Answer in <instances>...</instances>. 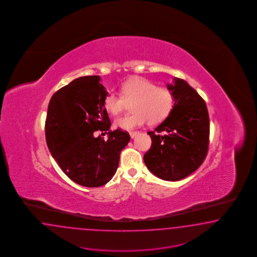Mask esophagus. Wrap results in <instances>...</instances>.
<instances>
[{
    "mask_svg": "<svg viewBox=\"0 0 257 257\" xmlns=\"http://www.w3.org/2000/svg\"><path fill=\"white\" fill-rule=\"evenodd\" d=\"M138 134H139V132H137V131H134V132H130V136H131V138H132V139H134V138H135V137H136Z\"/></svg>",
    "mask_w": 257,
    "mask_h": 257,
    "instance_id": "obj_1",
    "label": "esophagus"
}]
</instances>
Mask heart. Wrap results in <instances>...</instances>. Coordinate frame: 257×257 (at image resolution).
<instances>
[{
	"label": "heart",
	"mask_w": 257,
	"mask_h": 257,
	"mask_svg": "<svg viewBox=\"0 0 257 257\" xmlns=\"http://www.w3.org/2000/svg\"><path fill=\"white\" fill-rule=\"evenodd\" d=\"M132 102L131 114L117 117L115 125L124 131L145 124L152 125L163 121L171 113L174 96L171 90L163 86H156L155 83L145 78L137 77L127 80L120 87V95L109 91L103 99V106L112 115L119 114Z\"/></svg>",
	"instance_id": "obj_1"
}]
</instances>
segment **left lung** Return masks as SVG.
Masks as SVG:
<instances>
[{
  "label": "left lung",
  "mask_w": 257,
  "mask_h": 257,
  "mask_svg": "<svg viewBox=\"0 0 257 257\" xmlns=\"http://www.w3.org/2000/svg\"><path fill=\"white\" fill-rule=\"evenodd\" d=\"M168 88L174 96L173 107L155 131L148 132L152 146L143 159L158 178L179 181L194 172L206 157L209 116L205 101L185 80L174 77Z\"/></svg>",
  "instance_id": "1"
}]
</instances>
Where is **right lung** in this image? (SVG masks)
I'll return each instance as SVG.
<instances>
[{
    "label": "right lung",
    "mask_w": 257,
    "mask_h": 257,
    "mask_svg": "<svg viewBox=\"0 0 257 257\" xmlns=\"http://www.w3.org/2000/svg\"><path fill=\"white\" fill-rule=\"evenodd\" d=\"M100 76L79 77L63 86L48 106L45 136L48 148L64 173L78 185L101 187L117 171L128 132L109 131V140L95 138L111 126L103 99L107 91Z\"/></svg>",
    "instance_id": "1"
}]
</instances>
